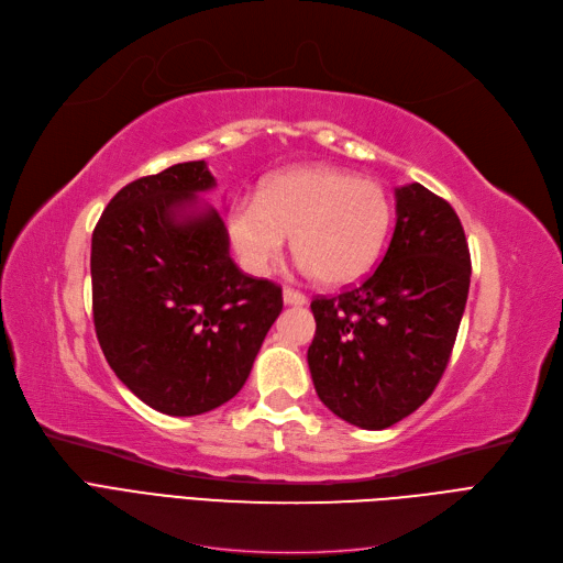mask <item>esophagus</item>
Listing matches in <instances>:
<instances>
[{"label": "esophagus", "instance_id": "esophagus-1", "mask_svg": "<svg viewBox=\"0 0 563 563\" xmlns=\"http://www.w3.org/2000/svg\"><path fill=\"white\" fill-rule=\"evenodd\" d=\"M284 302H286V305L302 307V305H307V296H305V294H300V290H296V288L286 286V288H284Z\"/></svg>", "mask_w": 563, "mask_h": 563}]
</instances>
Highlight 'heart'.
Returning <instances> with one entry per match:
<instances>
[{
	"mask_svg": "<svg viewBox=\"0 0 563 563\" xmlns=\"http://www.w3.org/2000/svg\"><path fill=\"white\" fill-rule=\"evenodd\" d=\"M386 190L338 167H294L269 177L258 198L230 211V240L251 275H267L288 238L305 273L346 286L371 273L391 228Z\"/></svg>",
	"mask_w": 563,
	"mask_h": 563,
	"instance_id": "heart-1",
	"label": "heart"
}]
</instances>
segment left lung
Instances as JSON below:
<instances>
[{
    "label": "left lung",
    "mask_w": 563,
    "mask_h": 563,
    "mask_svg": "<svg viewBox=\"0 0 563 563\" xmlns=\"http://www.w3.org/2000/svg\"><path fill=\"white\" fill-rule=\"evenodd\" d=\"M471 286L466 232L421 184L396 188V228L358 286L312 300L307 349L321 402L367 431L389 429L429 400L450 363Z\"/></svg>",
    "instance_id": "obj_1"
}]
</instances>
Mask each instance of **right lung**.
I'll use <instances>...</instances> for the list:
<instances>
[{"label": "right lung", "mask_w": 563, "mask_h": 563, "mask_svg": "<svg viewBox=\"0 0 563 563\" xmlns=\"http://www.w3.org/2000/svg\"><path fill=\"white\" fill-rule=\"evenodd\" d=\"M205 161L121 188L92 230V321L107 363L153 410L196 417L244 386L282 288L230 258Z\"/></svg>", "instance_id": "right-lung-1"}]
</instances>
